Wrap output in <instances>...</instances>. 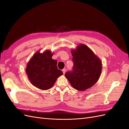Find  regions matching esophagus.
<instances>
[{
  "instance_id": "34e87169",
  "label": "esophagus",
  "mask_w": 129,
  "mask_h": 129,
  "mask_svg": "<svg viewBox=\"0 0 129 129\" xmlns=\"http://www.w3.org/2000/svg\"><path fill=\"white\" fill-rule=\"evenodd\" d=\"M66 69H62V72H63V74H64L66 73Z\"/></svg>"
}]
</instances>
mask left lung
<instances>
[{
    "instance_id": "8db88e82",
    "label": "left lung",
    "mask_w": 129,
    "mask_h": 129,
    "mask_svg": "<svg viewBox=\"0 0 129 129\" xmlns=\"http://www.w3.org/2000/svg\"><path fill=\"white\" fill-rule=\"evenodd\" d=\"M73 69L65 74L72 87L80 91L85 90L99 80L102 71V63L92 50L81 44L72 50Z\"/></svg>"
}]
</instances>
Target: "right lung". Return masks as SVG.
<instances>
[{
  "label": "right lung",
  "instance_id": "right-lung-1",
  "mask_svg": "<svg viewBox=\"0 0 129 129\" xmlns=\"http://www.w3.org/2000/svg\"><path fill=\"white\" fill-rule=\"evenodd\" d=\"M53 54L49 50L34 54L27 65L26 72L34 86L41 90L52 87L57 78L63 74L57 67V62L52 58Z\"/></svg>",
  "mask_w": 129,
  "mask_h": 129
}]
</instances>
